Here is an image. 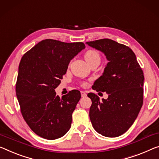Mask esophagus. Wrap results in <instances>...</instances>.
I'll return each instance as SVG.
<instances>
[{
    "label": "esophagus",
    "mask_w": 159,
    "mask_h": 159,
    "mask_svg": "<svg viewBox=\"0 0 159 159\" xmlns=\"http://www.w3.org/2000/svg\"><path fill=\"white\" fill-rule=\"evenodd\" d=\"M80 94H81V96L82 97H85L87 95L85 91H80Z\"/></svg>",
    "instance_id": "1"
}]
</instances>
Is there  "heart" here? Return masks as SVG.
I'll list each match as a JSON object with an SVG mask.
<instances>
[{
    "mask_svg": "<svg viewBox=\"0 0 159 159\" xmlns=\"http://www.w3.org/2000/svg\"><path fill=\"white\" fill-rule=\"evenodd\" d=\"M84 58L90 66L93 64H100V55L98 52L94 49H89L85 53ZM82 85H85L86 83L83 82Z\"/></svg>",
    "mask_w": 159,
    "mask_h": 159,
    "instance_id": "1",
    "label": "heart"
}]
</instances>
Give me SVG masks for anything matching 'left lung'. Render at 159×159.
Returning a JSON list of instances; mask_svg holds the SVG:
<instances>
[{
    "mask_svg": "<svg viewBox=\"0 0 159 159\" xmlns=\"http://www.w3.org/2000/svg\"><path fill=\"white\" fill-rule=\"evenodd\" d=\"M86 44L104 53L109 61L102 75L92 86L97 92H106L107 99L100 101L95 93L88 94L92 101L90 121L99 134L119 137L129 129L142 107L143 70L129 47L110 39Z\"/></svg>",
    "mask_w": 159,
    "mask_h": 159,
    "instance_id": "1",
    "label": "left lung"
}]
</instances>
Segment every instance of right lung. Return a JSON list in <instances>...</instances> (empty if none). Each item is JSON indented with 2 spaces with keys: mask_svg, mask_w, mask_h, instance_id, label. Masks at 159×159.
Returning a JSON list of instances; mask_svg holds the SVG:
<instances>
[{
  "mask_svg": "<svg viewBox=\"0 0 159 159\" xmlns=\"http://www.w3.org/2000/svg\"><path fill=\"white\" fill-rule=\"evenodd\" d=\"M83 42L47 39L22 56L16 82V95L25 122L35 134L49 140L66 134L72 113L80 98L73 90L60 98L54 89L66 74L70 60L85 49Z\"/></svg>",
  "mask_w": 159,
  "mask_h": 159,
  "instance_id": "1",
  "label": "right lung"
}]
</instances>
